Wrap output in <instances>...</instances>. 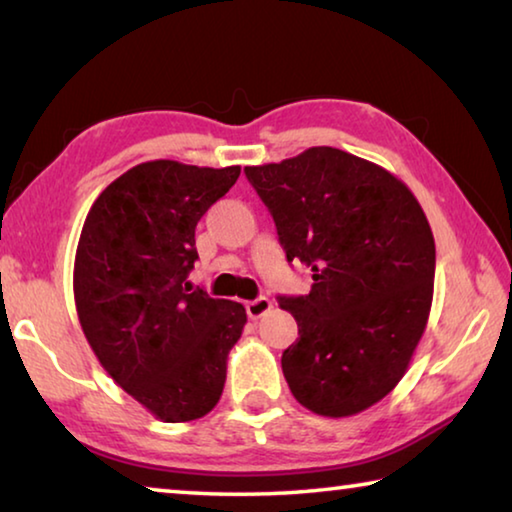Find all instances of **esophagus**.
I'll use <instances>...</instances> for the list:
<instances>
[{
	"mask_svg": "<svg viewBox=\"0 0 512 512\" xmlns=\"http://www.w3.org/2000/svg\"><path fill=\"white\" fill-rule=\"evenodd\" d=\"M271 300H268L266 296H259V298H255V300H250V302H246V311H248V316L250 318H259V316H264L266 311H271Z\"/></svg>",
	"mask_w": 512,
	"mask_h": 512,
	"instance_id": "1",
	"label": "esophagus"
}]
</instances>
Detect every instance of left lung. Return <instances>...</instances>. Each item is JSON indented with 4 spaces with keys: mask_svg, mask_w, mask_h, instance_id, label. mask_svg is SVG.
<instances>
[{
    "mask_svg": "<svg viewBox=\"0 0 512 512\" xmlns=\"http://www.w3.org/2000/svg\"><path fill=\"white\" fill-rule=\"evenodd\" d=\"M307 296H280L298 323L282 354L296 400L348 418L393 391L427 327L436 244L418 198L391 171L332 146L246 167Z\"/></svg>",
    "mask_w": 512,
    "mask_h": 512,
    "instance_id": "1",
    "label": "left lung"
}]
</instances>
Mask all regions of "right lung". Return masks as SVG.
Instances as JSON below:
<instances>
[{"mask_svg": "<svg viewBox=\"0 0 512 512\" xmlns=\"http://www.w3.org/2000/svg\"><path fill=\"white\" fill-rule=\"evenodd\" d=\"M241 167L153 160L90 207L74 259V302L103 370L162 422L210 413L223 393L244 305L192 289L196 223Z\"/></svg>", "mask_w": 512, "mask_h": 512, "instance_id": "right-lung-1", "label": "right lung"}]
</instances>
